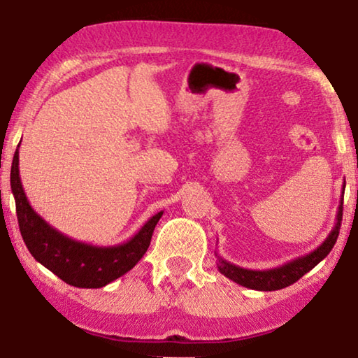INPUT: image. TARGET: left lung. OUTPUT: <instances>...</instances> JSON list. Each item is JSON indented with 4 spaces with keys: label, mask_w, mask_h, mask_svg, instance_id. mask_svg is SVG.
Here are the masks:
<instances>
[{
    "label": "left lung",
    "mask_w": 358,
    "mask_h": 358,
    "mask_svg": "<svg viewBox=\"0 0 358 358\" xmlns=\"http://www.w3.org/2000/svg\"><path fill=\"white\" fill-rule=\"evenodd\" d=\"M344 190H345V180L343 185V195H341L338 215H336V222L333 229L328 234V237L320 243V245L312 250L307 255L297 257L294 260L284 263L281 266L271 268V269H247L242 266H237L234 263L224 260L217 255V269L231 281L241 284L243 287L253 289V291H279L291 286L295 281H299L303 274H307L310 269H313L321 260L328 257V253L333 250L336 241H338L341 221H343V203H344Z\"/></svg>",
    "instance_id": "1"
}]
</instances>
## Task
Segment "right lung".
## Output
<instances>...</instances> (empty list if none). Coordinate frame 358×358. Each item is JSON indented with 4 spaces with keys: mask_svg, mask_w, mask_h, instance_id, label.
Returning <instances> with one entry per match:
<instances>
[{
    "mask_svg": "<svg viewBox=\"0 0 358 358\" xmlns=\"http://www.w3.org/2000/svg\"><path fill=\"white\" fill-rule=\"evenodd\" d=\"M19 145L13 158L11 190L20 234L35 260L64 282L84 289L105 287L131 271L147 252L163 211L150 217L131 239L116 245H92L67 237L29 203L19 176Z\"/></svg>",
    "mask_w": 358,
    "mask_h": 358,
    "instance_id": "1",
    "label": "right lung"
}]
</instances>
